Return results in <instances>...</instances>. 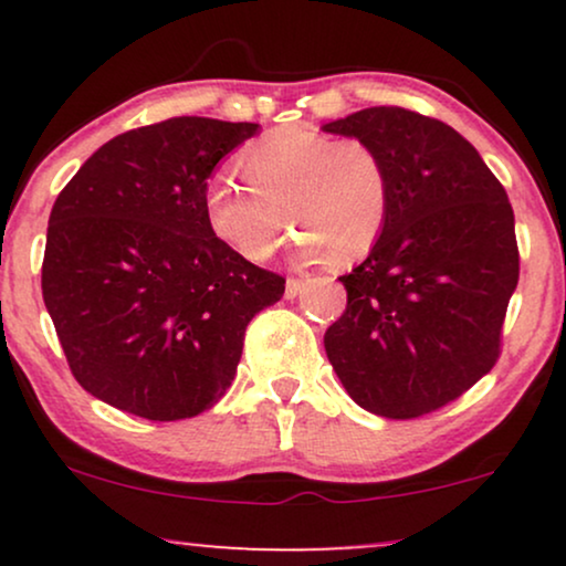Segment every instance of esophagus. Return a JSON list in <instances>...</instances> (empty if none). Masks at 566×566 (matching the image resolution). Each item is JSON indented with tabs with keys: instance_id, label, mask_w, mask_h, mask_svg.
<instances>
[{
	"instance_id": "esophagus-1",
	"label": "esophagus",
	"mask_w": 566,
	"mask_h": 566,
	"mask_svg": "<svg viewBox=\"0 0 566 566\" xmlns=\"http://www.w3.org/2000/svg\"><path fill=\"white\" fill-rule=\"evenodd\" d=\"M301 289H304V281H301V277H289V281H285V298H296Z\"/></svg>"
}]
</instances>
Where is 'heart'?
Instances as JSON below:
<instances>
[{
    "instance_id": "b5f03b06",
    "label": "heart",
    "mask_w": 566,
    "mask_h": 566,
    "mask_svg": "<svg viewBox=\"0 0 566 566\" xmlns=\"http://www.w3.org/2000/svg\"><path fill=\"white\" fill-rule=\"evenodd\" d=\"M239 167L250 188L213 177L203 192V216L211 234L242 258L268 260L289 219L301 229L291 244L301 262L329 254L353 262L381 242L394 180L389 161L370 142L283 126L254 142Z\"/></svg>"
}]
</instances>
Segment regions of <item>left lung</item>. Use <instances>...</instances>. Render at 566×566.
I'll return each mask as SVG.
<instances>
[{"instance_id":"1","label":"left lung","mask_w":566,"mask_h":566,"mask_svg":"<svg viewBox=\"0 0 566 566\" xmlns=\"http://www.w3.org/2000/svg\"><path fill=\"white\" fill-rule=\"evenodd\" d=\"M370 142L389 161L386 231L339 277L347 306L324 350L355 405L415 420L490 374L521 275L502 182L459 130L407 107H366L324 126Z\"/></svg>"}]
</instances>
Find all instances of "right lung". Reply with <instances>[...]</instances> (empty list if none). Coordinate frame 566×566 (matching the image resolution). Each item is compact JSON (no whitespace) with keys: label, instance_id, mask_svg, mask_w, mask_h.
<instances>
[{"label":"right lung","instance_id":"1","mask_svg":"<svg viewBox=\"0 0 566 566\" xmlns=\"http://www.w3.org/2000/svg\"><path fill=\"white\" fill-rule=\"evenodd\" d=\"M254 130L196 115L126 130L59 192L41 289L92 397L175 422L211 409L234 381L247 324L281 301L285 277L211 234L203 192Z\"/></svg>","mask_w":566,"mask_h":566}]
</instances>
